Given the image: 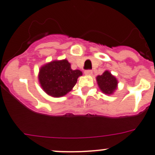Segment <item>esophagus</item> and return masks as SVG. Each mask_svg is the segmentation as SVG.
I'll return each mask as SVG.
<instances>
[{
  "label": "esophagus",
  "instance_id": "34e87169",
  "mask_svg": "<svg viewBox=\"0 0 155 155\" xmlns=\"http://www.w3.org/2000/svg\"><path fill=\"white\" fill-rule=\"evenodd\" d=\"M84 74L87 75V76H90V75L92 74V71L91 70H86L84 71Z\"/></svg>",
  "mask_w": 155,
  "mask_h": 155
}]
</instances>
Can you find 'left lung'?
<instances>
[{"instance_id": "1", "label": "left lung", "mask_w": 155, "mask_h": 155, "mask_svg": "<svg viewBox=\"0 0 155 155\" xmlns=\"http://www.w3.org/2000/svg\"><path fill=\"white\" fill-rule=\"evenodd\" d=\"M97 83L100 90L106 94H112L117 88V79L108 71H105L102 75L96 78Z\"/></svg>"}]
</instances>
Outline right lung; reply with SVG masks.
I'll return each instance as SVG.
<instances>
[{"label": "right lung", "instance_id": "obj_1", "mask_svg": "<svg viewBox=\"0 0 155 155\" xmlns=\"http://www.w3.org/2000/svg\"><path fill=\"white\" fill-rule=\"evenodd\" d=\"M82 72L73 71L67 60L53 61L40 68L39 81L46 94L52 97L64 96L72 90Z\"/></svg>", "mask_w": 155, "mask_h": 155}]
</instances>
